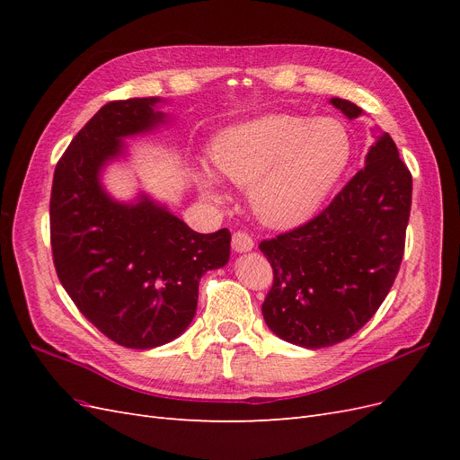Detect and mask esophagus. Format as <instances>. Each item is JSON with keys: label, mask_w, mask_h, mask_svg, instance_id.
Listing matches in <instances>:
<instances>
[{"label": "esophagus", "mask_w": 460, "mask_h": 460, "mask_svg": "<svg viewBox=\"0 0 460 460\" xmlns=\"http://www.w3.org/2000/svg\"><path fill=\"white\" fill-rule=\"evenodd\" d=\"M253 245H255L253 238L247 232L238 230V232L232 234V249H234V252H238V253L252 252Z\"/></svg>", "instance_id": "obj_1"}]
</instances>
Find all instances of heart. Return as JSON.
<instances>
[{
	"label": "heart",
	"instance_id": "obj_1",
	"mask_svg": "<svg viewBox=\"0 0 460 460\" xmlns=\"http://www.w3.org/2000/svg\"><path fill=\"white\" fill-rule=\"evenodd\" d=\"M215 171L240 188L261 222L291 228L309 220L351 159V137L332 117L270 115L222 132L211 151ZM215 196L211 180L203 182Z\"/></svg>",
	"mask_w": 460,
	"mask_h": 460
}]
</instances>
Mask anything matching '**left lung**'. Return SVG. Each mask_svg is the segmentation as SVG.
Here are the masks:
<instances>
[{"instance_id":"8db88e82","label":"left lung","mask_w":460,"mask_h":460,"mask_svg":"<svg viewBox=\"0 0 460 460\" xmlns=\"http://www.w3.org/2000/svg\"><path fill=\"white\" fill-rule=\"evenodd\" d=\"M345 117L363 109L332 97ZM412 176L389 134L367 164L305 225L262 240L272 288L262 316L278 338L307 349L351 338L380 309L405 253Z\"/></svg>"}]
</instances>
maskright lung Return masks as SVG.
<instances>
[{
  "instance_id": "1",
  "label": "right lung",
  "mask_w": 460,
  "mask_h": 460,
  "mask_svg": "<svg viewBox=\"0 0 460 460\" xmlns=\"http://www.w3.org/2000/svg\"><path fill=\"white\" fill-rule=\"evenodd\" d=\"M159 97L109 102L84 124L55 166L49 199L53 264L78 311L109 340L151 349L182 333L198 309L199 280L230 259V232H193L147 198L111 199L102 166L122 137L163 122Z\"/></svg>"
}]
</instances>
